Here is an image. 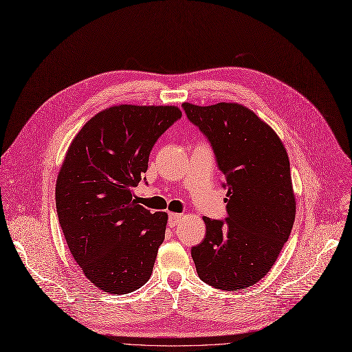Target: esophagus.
Instances as JSON below:
<instances>
[{
  "label": "esophagus",
  "mask_w": 352,
  "mask_h": 352,
  "mask_svg": "<svg viewBox=\"0 0 352 352\" xmlns=\"http://www.w3.org/2000/svg\"><path fill=\"white\" fill-rule=\"evenodd\" d=\"M183 217V214H177V212H169V226L175 227L179 220Z\"/></svg>",
  "instance_id": "1"
}]
</instances>
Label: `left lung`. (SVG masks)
<instances>
[{
    "instance_id": "obj_1",
    "label": "left lung",
    "mask_w": 352,
    "mask_h": 352,
    "mask_svg": "<svg viewBox=\"0 0 352 352\" xmlns=\"http://www.w3.org/2000/svg\"><path fill=\"white\" fill-rule=\"evenodd\" d=\"M182 107L210 141L228 197L226 220L203 217L206 238L192 248L196 270L215 289H247L274 266L294 223L287 152L276 132L244 105Z\"/></svg>"
}]
</instances>
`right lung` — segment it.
I'll return each mask as SVG.
<instances>
[{
	"label": "right lung",
	"mask_w": 352,
	"mask_h": 352,
	"mask_svg": "<svg viewBox=\"0 0 352 352\" xmlns=\"http://www.w3.org/2000/svg\"><path fill=\"white\" fill-rule=\"evenodd\" d=\"M182 117L175 105H114L72 141L56 180L59 224L74 261L98 289L125 294L151 278L168 214L132 199L149 153Z\"/></svg>",
	"instance_id": "obj_1"
}]
</instances>
